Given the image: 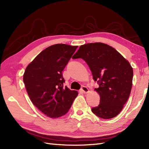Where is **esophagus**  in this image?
Masks as SVG:
<instances>
[{
    "mask_svg": "<svg viewBox=\"0 0 149 149\" xmlns=\"http://www.w3.org/2000/svg\"><path fill=\"white\" fill-rule=\"evenodd\" d=\"M81 91L84 93H87L89 92V89H88V88L87 87L83 86L81 88Z\"/></svg>",
    "mask_w": 149,
    "mask_h": 149,
    "instance_id": "esophagus-1",
    "label": "esophagus"
}]
</instances>
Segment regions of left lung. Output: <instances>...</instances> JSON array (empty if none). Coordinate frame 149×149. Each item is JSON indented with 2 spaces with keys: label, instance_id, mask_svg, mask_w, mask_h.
I'll return each mask as SVG.
<instances>
[{
  "label": "left lung",
  "instance_id": "8db88e82",
  "mask_svg": "<svg viewBox=\"0 0 149 149\" xmlns=\"http://www.w3.org/2000/svg\"><path fill=\"white\" fill-rule=\"evenodd\" d=\"M72 58L84 60L99 84L94 90L100 94V103L92 112L104 119L118 116L132 89L133 69L129 62L114 48L100 42L80 46Z\"/></svg>",
  "mask_w": 149,
  "mask_h": 149
}]
</instances>
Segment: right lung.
Instances as JSON below:
<instances>
[{"label":"right lung","mask_w":149,"mask_h":149,"mask_svg":"<svg viewBox=\"0 0 149 149\" xmlns=\"http://www.w3.org/2000/svg\"><path fill=\"white\" fill-rule=\"evenodd\" d=\"M78 46L55 44L26 68L24 82L31 101L44 114L57 118L68 112L78 92L63 87L62 71Z\"/></svg>","instance_id":"right-lung-1"}]
</instances>
